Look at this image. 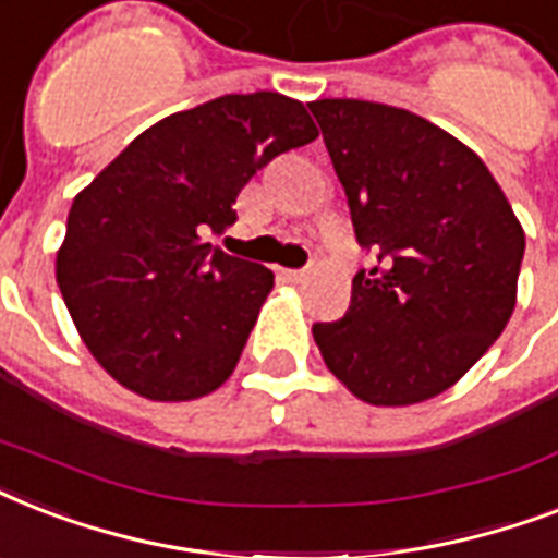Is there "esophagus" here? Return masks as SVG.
<instances>
[{"label": "esophagus", "mask_w": 558, "mask_h": 558, "mask_svg": "<svg viewBox=\"0 0 558 558\" xmlns=\"http://www.w3.org/2000/svg\"><path fill=\"white\" fill-rule=\"evenodd\" d=\"M306 275H310L306 269H283V278L292 280V283H301V280H306Z\"/></svg>", "instance_id": "obj_1"}]
</instances>
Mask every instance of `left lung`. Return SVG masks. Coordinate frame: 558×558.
Listing matches in <instances>:
<instances>
[{"mask_svg":"<svg viewBox=\"0 0 558 558\" xmlns=\"http://www.w3.org/2000/svg\"><path fill=\"white\" fill-rule=\"evenodd\" d=\"M350 205L359 269L344 318L313 324L324 362L371 405L451 388L515 310L524 231L486 165L408 109L310 104Z\"/></svg>","mask_w":558,"mask_h":558,"instance_id":"obj_1","label":"left lung"}]
</instances>
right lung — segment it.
<instances>
[{"label": "right lung", "instance_id": "add662e5", "mask_svg": "<svg viewBox=\"0 0 558 558\" xmlns=\"http://www.w3.org/2000/svg\"><path fill=\"white\" fill-rule=\"evenodd\" d=\"M315 138L301 100L222 95L161 118L74 196L57 287L112 379L185 402L231 376L275 275L205 236L234 226L257 170Z\"/></svg>", "mask_w": 558, "mask_h": 558}]
</instances>
